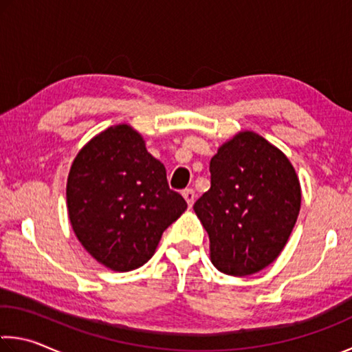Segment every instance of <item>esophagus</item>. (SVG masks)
<instances>
[{"label": "esophagus", "mask_w": 352, "mask_h": 352, "mask_svg": "<svg viewBox=\"0 0 352 352\" xmlns=\"http://www.w3.org/2000/svg\"><path fill=\"white\" fill-rule=\"evenodd\" d=\"M182 194H183V197H185V200L188 202V205L192 206L194 200H196V192H194V189L188 188V189H185V191H183Z\"/></svg>", "instance_id": "esophagus-1"}]
</instances>
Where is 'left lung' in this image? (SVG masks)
<instances>
[{"label": "left lung", "mask_w": 352, "mask_h": 352, "mask_svg": "<svg viewBox=\"0 0 352 352\" xmlns=\"http://www.w3.org/2000/svg\"><path fill=\"white\" fill-rule=\"evenodd\" d=\"M211 186L194 204L210 236L213 265L249 276L285 248L300 210V186L280 150L252 131L221 146L210 161Z\"/></svg>", "instance_id": "8db88e82"}]
</instances>
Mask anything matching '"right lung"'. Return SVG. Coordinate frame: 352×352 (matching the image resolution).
I'll return each instance as SVG.
<instances>
[{
  "mask_svg": "<svg viewBox=\"0 0 352 352\" xmlns=\"http://www.w3.org/2000/svg\"><path fill=\"white\" fill-rule=\"evenodd\" d=\"M76 238L98 263L131 271L152 258L161 235L186 210L166 167L128 125L109 126L80 150L67 180Z\"/></svg>",
  "mask_w": 352,
  "mask_h": 352,
  "instance_id": "add662e5",
  "label": "right lung"
}]
</instances>
